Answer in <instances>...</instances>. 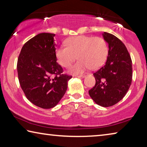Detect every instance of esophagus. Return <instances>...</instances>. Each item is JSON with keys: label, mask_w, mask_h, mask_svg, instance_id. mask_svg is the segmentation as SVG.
I'll return each mask as SVG.
<instances>
[{"label": "esophagus", "mask_w": 147, "mask_h": 147, "mask_svg": "<svg viewBox=\"0 0 147 147\" xmlns=\"http://www.w3.org/2000/svg\"><path fill=\"white\" fill-rule=\"evenodd\" d=\"M75 76L78 77V78H84V77H86V75H84V74H80V75H75Z\"/></svg>", "instance_id": "34e87169"}]
</instances>
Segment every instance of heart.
Here are the masks:
<instances>
[{"label":"heart","mask_w":147,"mask_h":147,"mask_svg":"<svg viewBox=\"0 0 147 147\" xmlns=\"http://www.w3.org/2000/svg\"><path fill=\"white\" fill-rule=\"evenodd\" d=\"M66 47L56 50L58 63L63 67H69L78 58L80 60L71 67L69 72L73 74L83 73L89 68L98 69L105 62L108 53V45L103 38L88 36H74L65 41Z\"/></svg>","instance_id":"b5f03b06"}]
</instances>
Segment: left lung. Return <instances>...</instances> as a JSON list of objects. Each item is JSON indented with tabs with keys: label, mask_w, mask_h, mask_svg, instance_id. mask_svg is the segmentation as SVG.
<instances>
[{
	"label": "left lung",
	"mask_w": 147,
	"mask_h": 147,
	"mask_svg": "<svg viewBox=\"0 0 147 147\" xmlns=\"http://www.w3.org/2000/svg\"><path fill=\"white\" fill-rule=\"evenodd\" d=\"M102 36L108 43V56L106 63L93 73L96 83L89 94L98 105L109 107L119 102L128 92L132 80V61L120 39L108 32Z\"/></svg>",
	"instance_id": "8db88e82"
}]
</instances>
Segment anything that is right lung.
<instances>
[{
  "instance_id": "obj_1",
  "label": "right lung",
  "mask_w": 147,
  "mask_h": 147,
  "mask_svg": "<svg viewBox=\"0 0 147 147\" xmlns=\"http://www.w3.org/2000/svg\"><path fill=\"white\" fill-rule=\"evenodd\" d=\"M55 34L41 33L22 48L17 68L20 86L26 97L43 109L56 106L67 89L72 76L63 73L57 63Z\"/></svg>"
}]
</instances>
